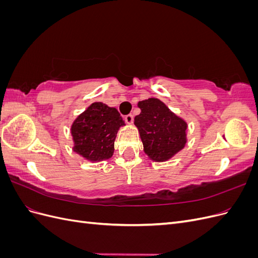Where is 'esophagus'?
Segmentation results:
<instances>
[{
    "label": "esophagus",
    "instance_id": "obj_1",
    "mask_svg": "<svg viewBox=\"0 0 258 258\" xmlns=\"http://www.w3.org/2000/svg\"><path fill=\"white\" fill-rule=\"evenodd\" d=\"M124 121H126L129 124H131L132 122H134V115L128 114V115L124 116Z\"/></svg>",
    "mask_w": 258,
    "mask_h": 258
}]
</instances>
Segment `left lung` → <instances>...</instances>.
<instances>
[{
    "mask_svg": "<svg viewBox=\"0 0 258 258\" xmlns=\"http://www.w3.org/2000/svg\"><path fill=\"white\" fill-rule=\"evenodd\" d=\"M141 113L135 117L145 154L154 161H166L187 142V123L156 98L140 101Z\"/></svg>",
    "mask_w": 258,
    "mask_h": 258,
    "instance_id": "left-lung-1",
    "label": "left lung"
}]
</instances>
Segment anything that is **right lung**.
Segmentation results:
<instances>
[{
    "instance_id": "add662e5",
    "label": "right lung",
    "mask_w": 258,
    "mask_h": 258,
    "mask_svg": "<svg viewBox=\"0 0 258 258\" xmlns=\"http://www.w3.org/2000/svg\"><path fill=\"white\" fill-rule=\"evenodd\" d=\"M124 126L115 107L95 102L77 116L71 126L73 151L91 162L111 158L117 131Z\"/></svg>"
}]
</instances>
